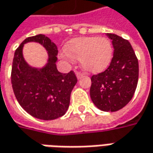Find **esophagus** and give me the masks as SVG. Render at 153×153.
<instances>
[{"label": "esophagus", "mask_w": 153, "mask_h": 153, "mask_svg": "<svg viewBox=\"0 0 153 153\" xmlns=\"http://www.w3.org/2000/svg\"><path fill=\"white\" fill-rule=\"evenodd\" d=\"M76 76L78 79H81L82 77L84 76V74L81 73V72H76Z\"/></svg>", "instance_id": "1"}]
</instances>
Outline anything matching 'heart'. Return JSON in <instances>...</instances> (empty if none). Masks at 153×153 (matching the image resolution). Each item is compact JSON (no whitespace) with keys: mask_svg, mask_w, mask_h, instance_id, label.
I'll list each match as a JSON object with an SVG mask.
<instances>
[{"mask_svg":"<svg viewBox=\"0 0 153 153\" xmlns=\"http://www.w3.org/2000/svg\"><path fill=\"white\" fill-rule=\"evenodd\" d=\"M67 52L60 54L63 59L71 56L80 59L84 70L93 74L100 73L109 65L113 56V47L109 39L104 37H79L71 39L66 45Z\"/></svg>","mask_w":153,"mask_h":153,"instance_id":"1","label":"heart"}]
</instances>
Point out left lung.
<instances>
[{"label":"left lung","instance_id":"obj_1","mask_svg":"<svg viewBox=\"0 0 153 153\" xmlns=\"http://www.w3.org/2000/svg\"><path fill=\"white\" fill-rule=\"evenodd\" d=\"M112 39L114 56L108 68L91 77L90 97L98 108L115 112L126 106L135 93L138 81V60L131 44L115 34Z\"/></svg>","mask_w":153,"mask_h":153}]
</instances>
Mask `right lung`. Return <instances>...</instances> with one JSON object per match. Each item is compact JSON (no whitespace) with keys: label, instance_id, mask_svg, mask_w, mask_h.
<instances>
[{"label":"right lung","instance_id":"1","mask_svg":"<svg viewBox=\"0 0 153 153\" xmlns=\"http://www.w3.org/2000/svg\"><path fill=\"white\" fill-rule=\"evenodd\" d=\"M27 42L39 43L48 52V63L42 69L33 68L24 60L22 50ZM57 54V46L45 35L26 38L14 54L11 84L15 96L29 114L39 119L53 120L65 114L77 83L72 70L68 74L59 72L55 64Z\"/></svg>","mask_w":153,"mask_h":153}]
</instances>
